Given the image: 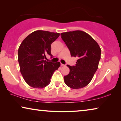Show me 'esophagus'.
Masks as SVG:
<instances>
[{
    "mask_svg": "<svg viewBox=\"0 0 121 121\" xmlns=\"http://www.w3.org/2000/svg\"><path fill=\"white\" fill-rule=\"evenodd\" d=\"M60 66L61 67H64L65 65H64V64H60Z\"/></svg>",
    "mask_w": 121,
    "mask_h": 121,
    "instance_id": "esophagus-1",
    "label": "esophagus"
}]
</instances>
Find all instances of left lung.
Segmentation results:
<instances>
[{
  "label": "left lung",
  "instance_id": "8db88e82",
  "mask_svg": "<svg viewBox=\"0 0 121 121\" xmlns=\"http://www.w3.org/2000/svg\"><path fill=\"white\" fill-rule=\"evenodd\" d=\"M60 35L71 56L78 58L75 65H67L70 72L64 77V82L72 89L82 88L90 83L98 68L101 52L100 46L82 31L63 32Z\"/></svg>",
  "mask_w": 121,
  "mask_h": 121
}]
</instances>
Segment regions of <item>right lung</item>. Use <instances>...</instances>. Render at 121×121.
I'll list each match as a JSON object with an SVG mask.
<instances>
[{
    "instance_id": "add662e5",
    "label": "right lung",
    "mask_w": 121,
    "mask_h": 121,
    "mask_svg": "<svg viewBox=\"0 0 121 121\" xmlns=\"http://www.w3.org/2000/svg\"><path fill=\"white\" fill-rule=\"evenodd\" d=\"M59 33L37 30L28 35L18 49L20 70L25 81L34 88L42 89L48 85L54 72L60 62H47L44 59L51 53V44Z\"/></svg>"
}]
</instances>
